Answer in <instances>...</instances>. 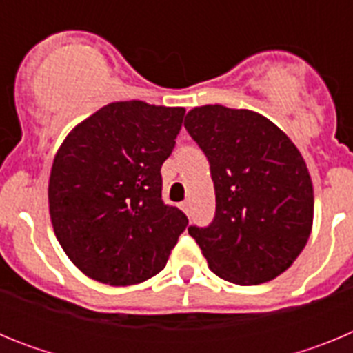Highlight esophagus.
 <instances>
[{
	"instance_id": "34e87169",
	"label": "esophagus",
	"mask_w": 353,
	"mask_h": 353,
	"mask_svg": "<svg viewBox=\"0 0 353 353\" xmlns=\"http://www.w3.org/2000/svg\"><path fill=\"white\" fill-rule=\"evenodd\" d=\"M180 207H182V210L185 212V214H189V208H191V203H189V201H183V203L180 205Z\"/></svg>"
}]
</instances>
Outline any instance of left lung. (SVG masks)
I'll return each instance as SVG.
<instances>
[{"mask_svg": "<svg viewBox=\"0 0 353 353\" xmlns=\"http://www.w3.org/2000/svg\"><path fill=\"white\" fill-rule=\"evenodd\" d=\"M183 125L210 162L214 221L189 235L212 272L242 286L285 272L313 228V183L297 146L249 109L199 105Z\"/></svg>", "mask_w": 353, "mask_h": 353, "instance_id": "obj_1", "label": "left lung"}]
</instances>
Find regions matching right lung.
I'll return each instance as SVG.
<instances>
[{
	"label": "right lung",
	"instance_id": "obj_1",
	"mask_svg": "<svg viewBox=\"0 0 353 353\" xmlns=\"http://www.w3.org/2000/svg\"><path fill=\"white\" fill-rule=\"evenodd\" d=\"M183 108L111 102L77 123L54 155L49 214L77 269L129 286L166 267L187 217L162 201L161 166L174 148Z\"/></svg>",
	"mask_w": 353,
	"mask_h": 353
}]
</instances>
